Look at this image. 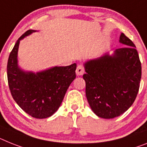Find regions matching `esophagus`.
Segmentation results:
<instances>
[{"mask_svg": "<svg viewBox=\"0 0 147 147\" xmlns=\"http://www.w3.org/2000/svg\"><path fill=\"white\" fill-rule=\"evenodd\" d=\"M76 72L77 76H82V75L84 73V67L81 66V65H78V66H77Z\"/></svg>", "mask_w": 147, "mask_h": 147, "instance_id": "obj_1", "label": "esophagus"}]
</instances>
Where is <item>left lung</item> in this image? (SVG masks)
Here are the masks:
<instances>
[{
	"instance_id": "8db88e82",
	"label": "left lung",
	"mask_w": 147,
	"mask_h": 147,
	"mask_svg": "<svg viewBox=\"0 0 147 147\" xmlns=\"http://www.w3.org/2000/svg\"><path fill=\"white\" fill-rule=\"evenodd\" d=\"M123 48L85 62L86 96L98 117L112 119L132 105L140 87L141 63L136 47L122 33Z\"/></svg>"
}]
</instances>
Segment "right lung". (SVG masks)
<instances>
[{"mask_svg": "<svg viewBox=\"0 0 147 147\" xmlns=\"http://www.w3.org/2000/svg\"><path fill=\"white\" fill-rule=\"evenodd\" d=\"M36 30L26 31L15 44L7 63V79L13 98L29 115L44 119L58 110L69 85L76 78V63L38 71H24L18 64L19 43Z\"/></svg>", "mask_w": 147, "mask_h": 147, "instance_id": "1", "label": "right lung"}]
</instances>
